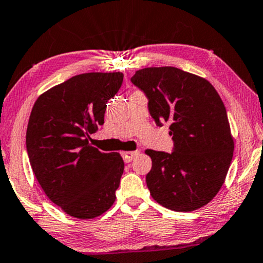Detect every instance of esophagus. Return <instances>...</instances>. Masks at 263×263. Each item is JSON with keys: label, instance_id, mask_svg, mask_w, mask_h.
<instances>
[{"label": "esophagus", "instance_id": "1", "mask_svg": "<svg viewBox=\"0 0 263 263\" xmlns=\"http://www.w3.org/2000/svg\"><path fill=\"white\" fill-rule=\"evenodd\" d=\"M138 154H139L138 151H135V152H122V157H123L124 162H130L132 160L134 159Z\"/></svg>", "mask_w": 263, "mask_h": 263}]
</instances>
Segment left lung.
Wrapping results in <instances>:
<instances>
[{
	"mask_svg": "<svg viewBox=\"0 0 263 263\" xmlns=\"http://www.w3.org/2000/svg\"><path fill=\"white\" fill-rule=\"evenodd\" d=\"M132 83L148 98V110L161 127L170 122L172 153L147 149L151 196L170 210H197L214 199L226 180L234 139L223 101L205 78L172 66L135 72Z\"/></svg>",
	"mask_w": 263,
	"mask_h": 263,
	"instance_id": "left-lung-1",
	"label": "left lung"
}]
</instances>
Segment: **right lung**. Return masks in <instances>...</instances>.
Masks as SVG:
<instances>
[{
    "label": "right lung",
    "instance_id": "add662e5",
    "mask_svg": "<svg viewBox=\"0 0 263 263\" xmlns=\"http://www.w3.org/2000/svg\"><path fill=\"white\" fill-rule=\"evenodd\" d=\"M122 82L121 72L74 76L40 95L30 112L26 146L34 176L49 199L76 218L101 216L116 199L123 159L102 153L89 140Z\"/></svg>",
    "mask_w": 263,
    "mask_h": 263
}]
</instances>
